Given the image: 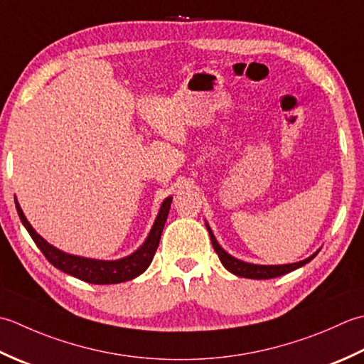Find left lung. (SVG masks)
<instances>
[{
  "label": "left lung",
  "instance_id": "left-lung-1",
  "mask_svg": "<svg viewBox=\"0 0 364 364\" xmlns=\"http://www.w3.org/2000/svg\"><path fill=\"white\" fill-rule=\"evenodd\" d=\"M207 231H209L210 240L213 245V250L217 251V255L220 257L221 264L225 265V269H228L231 273L237 277H243V278H251V279H270V278H277L281 275H286V273L300 269L301 265L308 264L309 261H313L317 253H314L313 256H309L305 261L295 262V264H284V265H256V264H248L239 261V259L232 257L231 255H228L226 251L220 247L215 235L212 234V229L207 225Z\"/></svg>",
  "mask_w": 364,
  "mask_h": 364
}]
</instances>
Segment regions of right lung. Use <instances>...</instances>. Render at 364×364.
<instances>
[{
	"label": "right lung",
	"instance_id": "1",
	"mask_svg": "<svg viewBox=\"0 0 364 364\" xmlns=\"http://www.w3.org/2000/svg\"><path fill=\"white\" fill-rule=\"evenodd\" d=\"M173 198L169 196L163 201L160 212L157 215V220L151 229L149 235H147L146 242L143 247L136 250L135 253L119 259V261H97V259H86L80 256H72L64 253V251L51 247L42 237L37 234L33 226L28 223L26 217L23 215V210L20 209V205L16 199V207L18 212V217L21 223L26 228V231L31 235L34 243L39 247V250L47 257V261L55 265L56 269L63 270L64 273H69V275L75 277L81 281H86V283L91 284H117L124 283V281H129L141 275L147 267L151 265L155 251L159 248V242L161 237L163 226L166 223L169 207H171Z\"/></svg>",
	"mask_w": 364,
	"mask_h": 364
}]
</instances>
